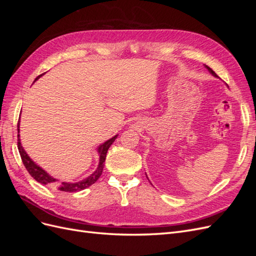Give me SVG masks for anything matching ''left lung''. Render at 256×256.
<instances>
[{"label":"left lung","instance_id":"8db88e82","mask_svg":"<svg viewBox=\"0 0 256 256\" xmlns=\"http://www.w3.org/2000/svg\"><path fill=\"white\" fill-rule=\"evenodd\" d=\"M205 67H206V68L208 69V72H210V74H212V76H216V72H214L212 70V69L210 67H208L207 65H205Z\"/></svg>","mask_w":256,"mask_h":256}]
</instances>
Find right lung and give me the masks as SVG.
Listing matches in <instances>:
<instances>
[{"mask_svg": "<svg viewBox=\"0 0 256 256\" xmlns=\"http://www.w3.org/2000/svg\"><path fill=\"white\" fill-rule=\"evenodd\" d=\"M38 76L37 78L35 79L38 80L42 76ZM19 125L20 124L18 122V134H19ZM118 134L114 136L113 138H111L110 140L106 141L104 143H102L98 147V154H99V164L98 168H96V171L90 174L88 177L85 178V180H81V182H58V180L53 178L52 176H50L47 172L42 170L40 166H37L35 162L28 157V154L26 152V150H23V147L21 145L20 142V134H18V150L20 152V156L22 159L23 164H24L26 168L28 170V172L30 173V175L32 176L35 180H37L38 182H40L42 184H51L52 187H54L56 189L60 190V191H64V192H78L81 190L86 189L90 186H92V184H95L97 182L98 178L102 176V171H104V162L106 160V152L110 148V146L112 145V143L115 141V138H118Z\"/></svg>", "mask_w": 256, "mask_h": 256, "instance_id": "add662e5", "label": "right lung"}]
</instances>
